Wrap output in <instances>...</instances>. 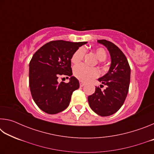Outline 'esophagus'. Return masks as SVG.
I'll use <instances>...</instances> for the list:
<instances>
[{
	"label": "esophagus",
	"mask_w": 154,
	"mask_h": 154,
	"mask_svg": "<svg viewBox=\"0 0 154 154\" xmlns=\"http://www.w3.org/2000/svg\"><path fill=\"white\" fill-rule=\"evenodd\" d=\"M84 85H85L84 83L80 82V87H83V86H84Z\"/></svg>",
	"instance_id": "34e87169"
}]
</instances>
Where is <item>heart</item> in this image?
<instances>
[{"instance_id": "heart-1", "label": "heart", "mask_w": 154, "mask_h": 154, "mask_svg": "<svg viewBox=\"0 0 154 154\" xmlns=\"http://www.w3.org/2000/svg\"><path fill=\"white\" fill-rule=\"evenodd\" d=\"M94 53L100 60H105L106 58V51L102 48L94 49ZM85 55V50L82 48L77 49L71 56V62L74 64H78L82 60ZM74 76L82 82H88L91 79L98 76L99 72L96 68L88 67L86 65L82 64L75 66L73 69Z\"/></svg>"}]
</instances>
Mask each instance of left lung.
<instances>
[{"instance_id": "left-lung-1", "label": "left lung", "mask_w": 154, "mask_h": 154, "mask_svg": "<svg viewBox=\"0 0 154 154\" xmlns=\"http://www.w3.org/2000/svg\"><path fill=\"white\" fill-rule=\"evenodd\" d=\"M97 41L107 48L111 62L107 73L98 79L106 85V89L101 91L100 88L96 87L95 92L88 99L92 111L105 117L116 113L123 105L128 92L130 67L126 57L118 46L105 39Z\"/></svg>"}]
</instances>
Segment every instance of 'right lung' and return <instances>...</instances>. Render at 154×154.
Returning <instances> with one entry per match:
<instances>
[{
	"label": "right lung",
	"instance_id": "right-lung-1",
	"mask_svg": "<svg viewBox=\"0 0 154 154\" xmlns=\"http://www.w3.org/2000/svg\"><path fill=\"white\" fill-rule=\"evenodd\" d=\"M87 42L62 40L46 43L34 54L29 64V86L36 105L48 114H56L69 105L72 92L79 88L72 76L71 56ZM60 76H71L69 83L58 84Z\"/></svg>",
	"mask_w": 154,
	"mask_h": 154
}]
</instances>
